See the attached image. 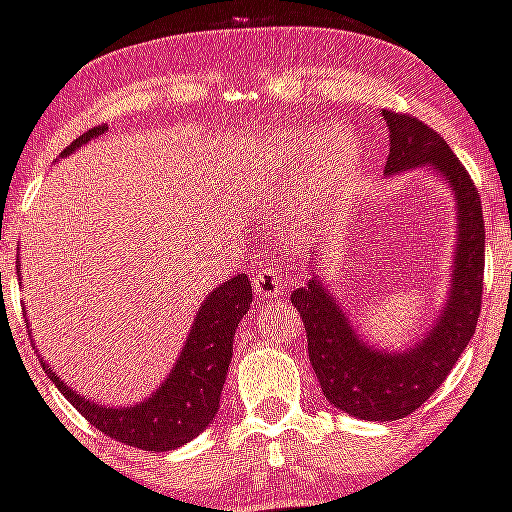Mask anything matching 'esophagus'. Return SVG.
Masks as SVG:
<instances>
[{
    "instance_id": "obj_1",
    "label": "esophagus",
    "mask_w": 512,
    "mask_h": 512,
    "mask_svg": "<svg viewBox=\"0 0 512 512\" xmlns=\"http://www.w3.org/2000/svg\"><path fill=\"white\" fill-rule=\"evenodd\" d=\"M253 292L259 297H277L282 295V277H279L277 271L271 269V266H264L253 274L251 279Z\"/></svg>"
}]
</instances>
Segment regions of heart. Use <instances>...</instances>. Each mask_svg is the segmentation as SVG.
Here are the masks:
<instances>
[{
  "instance_id": "1",
  "label": "heart",
  "mask_w": 512,
  "mask_h": 512,
  "mask_svg": "<svg viewBox=\"0 0 512 512\" xmlns=\"http://www.w3.org/2000/svg\"><path fill=\"white\" fill-rule=\"evenodd\" d=\"M310 140L312 135H305V133L289 135V138L284 140V151L300 153L302 146L310 143ZM354 158H356L354 140L348 138L346 133L333 130V133L328 135V148L323 151V156H320V161L315 164V169L307 174L305 184H307V192H310L312 210L320 207V202L325 200V194L333 192V189L346 179V174L351 171V164H354Z\"/></svg>"
}]
</instances>
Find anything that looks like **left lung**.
Segmentation results:
<instances>
[{
    "mask_svg": "<svg viewBox=\"0 0 512 512\" xmlns=\"http://www.w3.org/2000/svg\"><path fill=\"white\" fill-rule=\"evenodd\" d=\"M382 117L390 128L384 174L431 166L454 189L456 251L449 300L423 341L408 351H379L361 341L318 277L292 292L323 395L330 405L361 420L405 418L441 387L477 330L485 279V220L472 176L446 140L418 117L392 110H382Z\"/></svg>",
    "mask_w": 512,
    "mask_h": 512,
    "instance_id": "left-lung-1",
    "label": "left lung"
}]
</instances>
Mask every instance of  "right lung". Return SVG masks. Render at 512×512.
Masks as SVG:
<instances>
[{"label":"right lung","mask_w":512,"mask_h":512,"mask_svg":"<svg viewBox=\"0 0 512 512\" xmlns=\"http://www.w3.org/2000/svg\"><path fill=\"white\" fill-rule=\"evenodd\" d=\"M104 130L107 125L87 130L61 156L74 153ZM251 302V282L246 274H238L212 289L194 318L182 356L169 377L148 400L130 408H104L84 400V395H76L69 384H63V379L48 369L45 361L43 369L66 400L104 436L143 451H171L200 436L217 415L228 364L233 359L235 328L251 310Z\"/></svg>","instance_id":"1"}]
</instances>
